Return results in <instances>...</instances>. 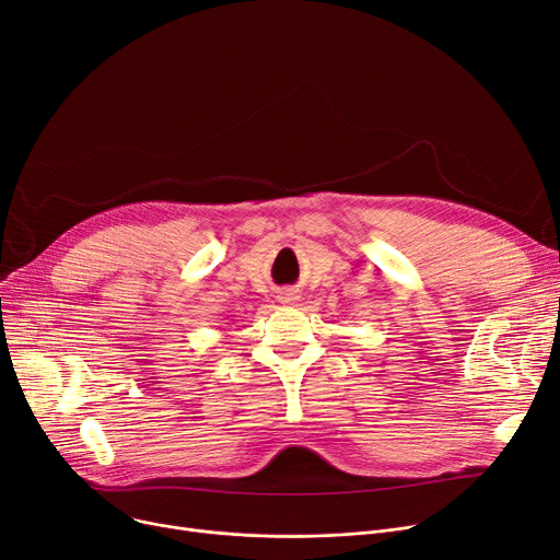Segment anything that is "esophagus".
I'll list each match as a JSON object with an SVG mask.
<instances>
[{
	"label": "esophagus",
	"mask_w": 560,
	"mask_h": 560,
	"mask_svg": "<svg viewBox=\"0 0 560 560\" xmlns=\"http://www.w3.org/2000/svg\"><path fill=\"white\" fill-rule=\"evenodd\" d=\"M279 302H281V304H288V306H294L296 302H300V292L288 288V290H283V292L279 294Z\"/></svg>",
	"instance_id": "esophagus-1"
}]
</instances>
